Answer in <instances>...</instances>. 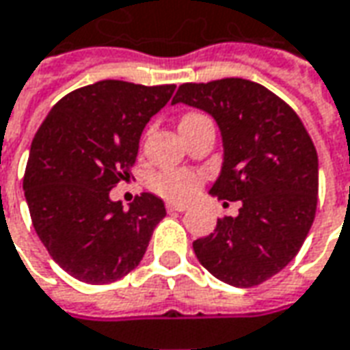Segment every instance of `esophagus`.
Wrapping results in <instances>:
<instances>
[{"label":"esophagus","instance_id":"1","mask_svg":"<svg viewBox=\"0 0 350 350\" xmlns=\"http://www.w3.org/2000/svg\"><path fill=\"white\" fill-rule=\"evenodd\" d=\"M166 208L170 211V213H184L187 211V205H180V203H168Z\"/></svg>","mask_w":350,"mask_h":350}]
</instances>
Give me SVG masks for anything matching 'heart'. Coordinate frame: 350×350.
Masks as SVG:
<instances>
[{
  "label": "heart",
  "instance_id": "1",
  "mask_svg": "<svg viewBox=\"0 0 350 350\" xmlns=\"http://www.w3.org/2000/svg\"><path fill=\"white\" fill-rule=\"evenodd\" d=\"M195 115H187L184 118H191ZM182 118V120H184ZM153 189L163 197L174 199V201H184L191 197L199 185V178L191 172H163L153 178Z\"/></svg>",
  "mask_w": 350,
  "mask_h": 350
}]
</instances>
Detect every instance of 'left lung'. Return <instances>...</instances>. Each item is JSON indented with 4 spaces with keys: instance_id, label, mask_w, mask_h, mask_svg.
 Masks as SVG:
<instances>
[{
    "instance_id": "left-lung-1",
    "label": "left lung",
    "mask_w": 350,
    "mask_h": 350,
    "mask_svg": "<svg viewBox=\"0 0 350 350\" xmlns=\"http://www.w3.org/2000/svg\"><path fill=\"white\" fill-rule=\"evenodd\" d=\"M176 103L215 118L224 153L208 193L241 201L239 215L218 220L213 234L195 239V256L224 284H262L293 260L314 222V144L293 109L251 80L182 84Z\"/></svg>"
}]
</instances>
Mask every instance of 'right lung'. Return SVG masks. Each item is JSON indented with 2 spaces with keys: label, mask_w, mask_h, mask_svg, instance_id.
<instances>
[{
  "label": "right lung",
  "mask_w": 350,
  "mask_h": 350,
  "mask_svg": "<svg viewBox=\"0 0 350 350\" xmlns=\"http://www.w3.org/2000/svg\"><path fill=\"white\" fill-rule=\"evenodd\" d=\"M176 85L101 80L65 95L36 134L25 172L32 224L65 272L103 285L142 262L165 203L142 193L128 211L109 191L130 178L145 124Z\"/></svg>",
  "instance_id": "obj_1"
}]
</instances>
